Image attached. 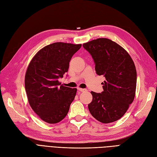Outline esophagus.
Returning a JSON list of instances; mask_svg holds the SVG:
<instances>
[{
	"mask_svg": "<svg viewBox=\"0 0 157 157\" xmlns=\"http://www.w3.org/2000/svg\"><path fill=\"white\" fill-rule=\"evenodd\" d=\"M77 89H78V91H82V92H83V91H86V89H82V88H78Z\"/></svg>",
	"mask_w": 157,
	"mask_h": 157,
	"instance_id": "1",
	"label": "esophagus"
}]
</instances>
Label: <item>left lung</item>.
Masks as SVG:
<instances>
[{
  "label": "left lung",
  "mask_w": 157,
  "mask_h": 157,
  "mask_svg": "<svg viewBox=\"0 0 157 157\" xmlns=\"http://www.w3.org/2000/svg\"><path fill=\"white\" fill-rule=\"evenodd\" d=\"M95 64L96 73L103 75V91H91L88 105L91 114L103 123L116 121L125 113L134 101L136 70L132 59L124 48L107 38H98L83 44Z\"/></svg>",
  "instance_id": "1"
}]
</instances>
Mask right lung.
<instances>
[{
    "label": "right lung",
    "mask_w": 157,
    "mask_h": 157,
    "mask_svg": "<svg viewBox=\"0 0 157 157\" xmlns=\"http://www.w3.org/2000/svg\"><path fill=\"white\" fill-rule=\"evenodd\" d=\"M82 46L57 42L37 52L27 68L25 85L31 108L48 123L62 121L76 95L77 88L66 87L59 82L68 71L69 62Z\"/></svg>",
    "instance_id": "obj_1"
}]
</instances>
